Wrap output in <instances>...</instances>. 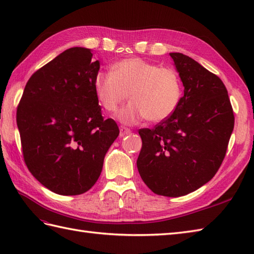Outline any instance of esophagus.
<instances>
[{
    "instance_id": "obj_1",
    "label": "esophagus",
    "mask_w": 254,
    "mask_h": 254,
    "mask_svg": "<svg viewBox=\"0 0 254 254\" xmlns=\"http://www.w3.org/2000/svg\"><path fill=\"white\" fill-rule=\"evenodd\" d=\"M130 133H131L130 128H127L126 127H120V136L121 137L126 136V135H127V134H130Z\"/></svg>"
}]
</instances>
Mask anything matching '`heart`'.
<instances>
[{"label":"heart","instance_id":"heart-1","mask_svg":"<svg viewBox=\"0 0 254 254\" xmlns=\"http://www.w3.org/2000/svg\"><path fill=\"white\" fill-rule=\"evenodd\" d=\"M94 91L99 105L113 112L130 95L131 102L118 112L124 124L143 119L158 123L168 119L179 106L182 95L179 75L174 68L160 67L141 58L124 59L113 64L111 72H98Z\"/></svg>","mask_w":254,"mask_h":254}]
</instances>
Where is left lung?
<instances>
[{
	"label": "left lung",
	"instance_id": "obj_1",
	"mask_svg": "<svg viewBox=\"0 0 254 254\" xmlns=\"http://www.w3.org/2000/svg\"><path fill=\"white\" fill-rule=\"evenodd\" d=\"M185 87L179 106L154 128H141L139 176L158 195L177 197L197 190L216 174L235 126L224 83L192 58L172 52Z\"/></svg>",
	"mask_w": 254,
	"mask_h": 254
}]
</instances>
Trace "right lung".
<instances>
[{
  "mask_svg": "<svg viewBox=\"0 0 254 254\" xmlns=\"http://www.w3.org/2000/svg\"><path fill=\"white\" fill-rule=\"evenodd\" d=\"M99 68L89 49L69 48L31 75L17 107L25 163L61 195H78L95 185L120 133L115 120L102 117L95 96Z\"/></svg>",
  "mask_w": 254,
  "mask_h": 254,
  "instance_id": "add662e5",
  "label": "right lung"
}]
</instances>
